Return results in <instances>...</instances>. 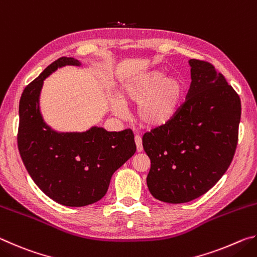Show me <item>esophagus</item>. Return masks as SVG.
Here are the masks:
<instances>
[{
	"instance_id": "esophagus-1",
	"label": "esophagus",
	"mask_w": 257,
	"mask_h": 257,
	"mask_svg": "<svg viewBox=\"0 0 257 257\" xmlns=\"http://www.w3.org/2000/svg\"><path fill=\"white\" fill-rule=\"evenodd\" d=\"M135 143H136V147H137V152H142L143 151V144H142V138L139 136H135Z\"/></svg>"
}]
</instances>
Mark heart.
<instances>
[{
    "mask_svg": "<svg viewBox=\"0 0 257 257\" xmlns=\"http://www.w3.org/2000/svg\"><path fill=\"white\" fill-rule=\"evenodd\" d=\"M185 90V84L180 78H169L163 71L154 70L123 85L121 96L125 102L139 105L137 115L142 124L158 128L175 118ZM112 111L116 115H123V103L115 99L112 103Z\"/></svg>",
    "mask_w": 257,
    "mask_h": 257,
    "instance_id": "obj_1",
    "label": "heart"
}]
</instances>
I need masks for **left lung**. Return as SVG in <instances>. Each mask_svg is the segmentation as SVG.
I'll return each instance as SVG.
<instances>
[{
  "label": "left lung",
  "instance_id": "obj_1",
  "mask_svg": "<svg viewBox=\"0 0 257 257\" xmlns=\"http://www.w3.org/2000/svg\"><path fill=\"white\" fill-rule=\"evenodd\" d=\"M186 101L170 122L143 136L151 160L147 187L161 202L180 204L210 190L233 159L241 104L222 73L191 59Z\"/></svg>",
  "mask_w": 257,
  "mask_h": 257
}]
</instances>
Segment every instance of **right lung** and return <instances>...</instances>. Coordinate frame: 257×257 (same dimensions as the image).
<instances>
[{
  "label": "right lung",
  "mask_w": 257,
  "mask_h": 257,
  "mask_svg": "<svg viewBox=\"0 0 257 257\" xmlns=\"http://www.w3.org/2000/svg\"><path fill=\"white\" fill-rule=\"evenodd\" d=\"M80 66L60 58L26 86L19 103L18 149L35 184L56 203L79 207L106 194L113 173L136 152L130 129L106 132L92 127L85 133H56L42 118L41 89L47 76L64 66Z\"/></svg>",
  "instance_id": "add662e5"
}]
</instances>
